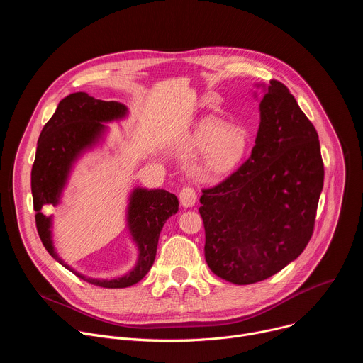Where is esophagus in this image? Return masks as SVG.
I'll use <instances>...</instances> for the list:
<instances>
[{
  "instance_id": "1",
  "label": "esophagus",
  "mask_w": 363,
  "mask_h": 363,
  "mask_svg": "<svg viewBox=\"0 0 363 363\" xmlns=\"http://www.w3.org/2000/svg\"><path fill=\"white\" fill-rule=\"evenodd\" d=\"M179 201H181V203L184 205V206H194V203H195V201H196V192H195V189L192 188V186H189V185H186V186H184L181 191H179Z\"/></svg>"
}]
</instances>
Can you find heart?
<instances>
[{"instance_id": "obj_1", "label": "heart", "mask_w": 363, "mask_h": 363, "mask_svg": "<svg viewBox=\"0 0 363 363\" xmlns=\"http://www.w3.org/2000/svg\"><path fill=\"white\" fill-rule=\"evenodd\" d=\"M194 143L202 149L199 172L208 178H220L231 174L244 161L250 136L241 126H225L220 121L210 119L198 126Z\"/></svg>"}]
</instances>
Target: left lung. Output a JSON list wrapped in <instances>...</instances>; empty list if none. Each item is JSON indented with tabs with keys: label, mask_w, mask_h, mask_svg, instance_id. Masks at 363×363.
<instances>
[{
	"label": "left lung",
	"mask_w": 363,
	"mask_h": 363,
	"mask_svg": "<svg viewBox=\"0 0 363 363\" xmlns=\"http://www.w3.org/2000/svg\"><path fill=\"white\" fill-rule=\"evenodd\" d=\"M260 118L250 158L199 198L206 264L234 284L263 281L296 260L323 188L318 132L281 82L270 80Z\"/></svg>",
	"instance_id": "left-lung-1"
}]
</instances>
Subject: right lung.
Segmentation results:
<instances>
[{
    "label": "right lung",
    "mask_w": 363,
    "mask_h": 363,
    "mask_svg": "<svg viewBox=\"0 0 363 363\" xmlns=\"http://www.w3.org/2000/svg\"><path fill=\"white\" fill-rule=\"evenodd\" d=\"M125 115L126 106L122 103L99 100L84 91L69 94L44 125L31 169L35 225L43 245L51 257L79 279L106 289L129 287L147 274L157 255L161 230L167 220L178 211V198L165 189L136 188L133 191L128 210V225L138 244L139 258L135 269L113 280L89 279L65 264L51 241V217L44 216L41 210L44 205L59 202L73 162L80 152L97 142L105 130L101 122L121 119Z\"/></svg>",
    "instance_id": "obj_1"
}]
</instances>
